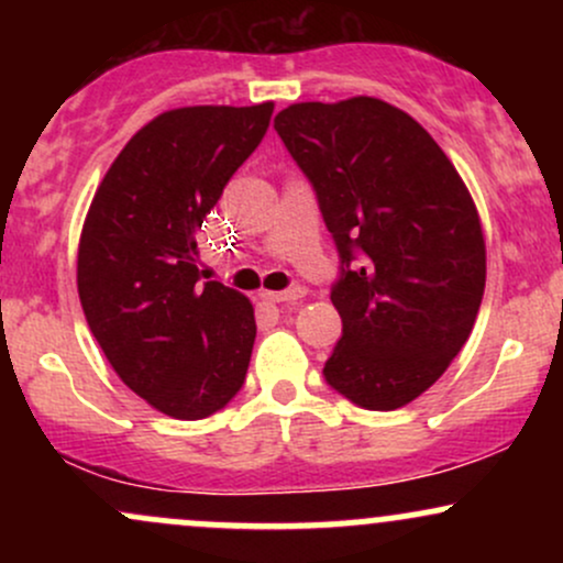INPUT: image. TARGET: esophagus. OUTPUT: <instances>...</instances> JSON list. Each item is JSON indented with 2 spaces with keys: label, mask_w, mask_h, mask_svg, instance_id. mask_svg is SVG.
Returning a JSON list of instances; mask_svg holds the SVG:
<instances>
[{
  "label": "esophagus",
  "mask_w": 563,
  "mask_h": 563,
  "mask_svg": "<svg viewBox=\"0 0 563 563\" xmlns=\"http://www.w3.org/2000/svg\"><path fill=\"white\" fill-rule=\"evenodd\" d=\"M301 296H303V288H288V290H264L262 299L277 301V303H290V301H299Z\"/></svg>",
  "instance_id": "obj_1"
}]
</instances>
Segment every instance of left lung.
<instances>
[{
	"instance_id": "1",
	"label": "left lung",
	"mask_w": 563,
	"mask_h": 563,
	"mask_svg": "<svg viewBox=\"0 0 563 563\" xmlns=\"http://www.w3.org/2000/svg\"><path fill=\"white\" fill-rule=\"evenodd\" d=\"M275 132L341 260L344 331L322 376L365 410H397L448 371L479 312L487 256L468 187L416 119L376 97L296 102Z\"/></svg>"
}]
</instances>
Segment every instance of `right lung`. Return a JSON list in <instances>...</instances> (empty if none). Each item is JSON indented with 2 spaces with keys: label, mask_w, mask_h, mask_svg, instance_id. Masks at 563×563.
<instances>
[{
  "label": "right lung",
  "mask_w": 563,
  "mask_h": 563,
  "mask_svg": "<svg viewBox=\"0 0 563 563\" xmlns=\"http://www.w3.org/2000/svg\"><path fill=\"white\" fill-rule=\"evenodd\" d=\"M273 108L156 115L113 161L84 219L76 283L89 331L129 389L179 421L222 410L249 371L254 307L200 280L196 232L262 142Z\"/></svg>",
  "instance_id": "obj_1"
}]
</instances>
